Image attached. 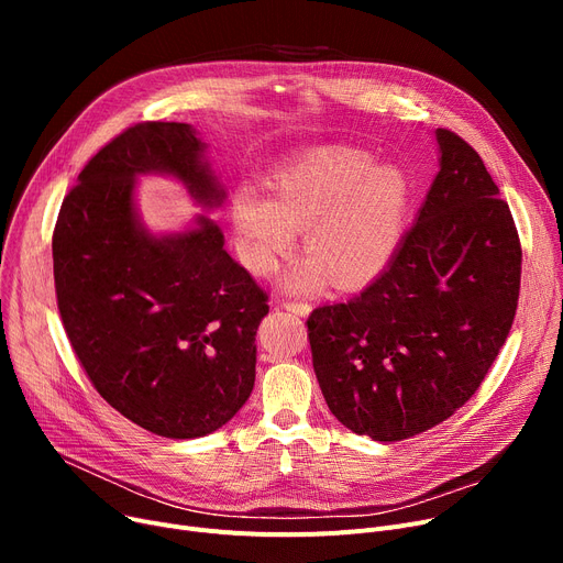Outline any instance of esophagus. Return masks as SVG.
<instances>
[{
  "instance_id": "34e87169",
  "label": "esophagus",
  "mask_w": 563,
  "mask_h": 563,
  "mask_svg": "<svg viewBox=\"0 0 563 563\" xmlns=\"http://www.w3.org/2000/svg\"><path fill=\"white\" fill-rule=\"evenodd\" d=\"M280 306H283L285 310L294 312V314H299V317H308V314H310V306H308L306 301H289V299H285Z\"/></svg>"
}]
</instances>
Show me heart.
<instances>
[{
    "label": "heart",
    "instance_id": "heart-1",
    "mask_svg": "<svg viewBox=\"0 0 563 563\" xmlns=\"http://www.w3.org/2000/svg\"><path fill=\"white\" fill-rule=\"evenodd\" d=\"M269 191V200L253 187L236 191V251L264 276L294 244V230H303L308 260L285 276V287L308 291L327 276L342 289L361 287L386 269L401 244L412 185L397 164L376 166L358 147L323 145L283 166Z\"/></svg>",
    "mask_w": 563,
    "mask_h": 563
}]
</instances>
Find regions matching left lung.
I'll return each instance as SVG.
<instances>
[{
	"instance_id": "left-lung-1",
	"label": "left lung",
	"mask_w": 563,
	"mask_h": 563,
	"mask_svg": "<svg viewBox=\"0 0 563 563\" xmlns=\"http://www.w3.org/2000/svg\"><path fill=\"white\" fill-rule=\"evenodd\" d=\"M440 170L393 257L344 303L312 310V367L333 416L378 442L445 422L482 386L518 308L522 251L475 147L435 130Z\"/></svg>"
}]
</instances>
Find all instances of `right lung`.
<instances>
[{
	"label": "right lung",
	"instance_id": "right-lung-1",
	"mask_svg": "<svg viewBox=\"0 0 563 563\" xmlns=\"http://www.w3.org/2000/svg\"><path fill=\"white\" fill-rule=\"evenodd\" d=\"M187 123H139L79 173L58 212L56 303L100 397L164 438L187 440L234 418L255 383V333L269 297L223 249L205 214L153 234L134 205L139 175L180 180L205 210L225 189Z\"/></svg>",
	"mask_w": 563,
	"mask_h": 563
}]
</instances>
